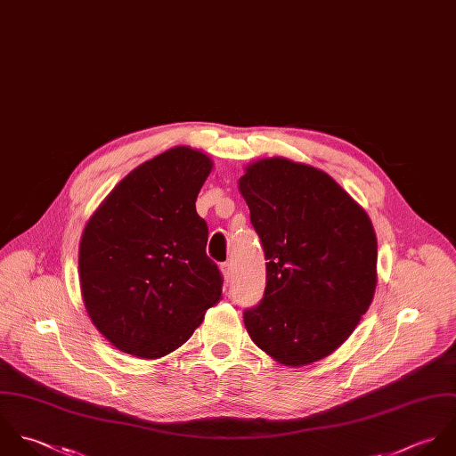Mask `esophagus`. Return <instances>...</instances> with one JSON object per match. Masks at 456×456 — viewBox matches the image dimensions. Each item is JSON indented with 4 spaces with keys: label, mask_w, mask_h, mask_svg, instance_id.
Here are the masks:
<instances>
[{
    "label": "esophagus",
    "mask_w": 456,
    "mask_h": 456,
    "mask_svg": "<svg viewBox=\"0 0 456 456\" xmlns=\"http://www.w3.org/2000/svg\"><path fill=\"white\" fill-rule=\"evenodd\" d=\"M220 270H222V274H224V280L231 281V278H232V265L231 263H224L220 266Z\"/></svg>",
    "instance_id": "obj_1"
}]
</instances>
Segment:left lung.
Returning a JSON list of instances; mask_svg holds the SVG:
<instances>
[{"mask_svg": "<svg viewBox=\"0 0 456 456\" xmlns=\"http://www.w3.org/2000/svg\"><path fill=\"white\" fill-rule=\"evenodd\" d=\"M240 191L268 261L265 296L243 312L247 331L280 363L319 362L349 338L371 303V222L331 176L287 159L248 166Z\"/></svg>", "mask_w": 456, "mask_h": 456, "instance_id": "8db88e82", "label": "left lung"}]
</instances>
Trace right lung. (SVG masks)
I'll return each mask as SVG.
<instances>
[{
    "instance_id": "add662e5",
    "label": "right lung",
    "mask_w": 456,
    "mask_h": 456,
    "mask_svg": "<svg viewBox=\"0 0 456 456\" xmlns=\"http://www.w3.org/2000/svg\"><path fill=\"white\" fill-rule=\"evenodd\" d=\"M211 160L173 148L119 183L93 213L79 247L83 299L96 330L119 351L162 358L191 337L222 296L195 211Z\"/></svg>"
}]
</instances>
